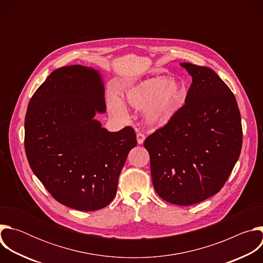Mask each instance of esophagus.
I'll return each instance as SVG.
<instances>
[{
  "label": "esophagus",
  "instance_id": "esophagus-1",
  "mask_svg": "<svg viewBox=\"0 0 263 263\" xmlns=\"http://www.w3.org/2000/svg\"><path fill=\"white\" fill-rule=\"evenodd\" d=\"M136 137H137V143H138V144H142L143 141H144V138H145L144 134L138 132V133L136 134Z\"/></svg>",
  "mask_w": 263,
  "mask_h": 263
}]
</instances>
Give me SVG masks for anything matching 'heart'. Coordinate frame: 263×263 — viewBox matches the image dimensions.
Returning a JSON list of instances; mask_svg holds the SVG:
<instances>
[{"instance_id":"1","label":"heart","mask_w":263,"mask_h":263,"mask_svg":"<svg viewBox=\"0 0 263 263\" xmlns=\"http://www.w3.org/2000/svg\"><path fill=\"white\" fill-rule=\"evenodd\" d=\"M187 97L185 84L176 78L157 76L147 78L130 86L122 102L134 109H144L143 117L149 127L165 125L182 107ZM109 109L115 116L125 117L126 110L117 99L109 101Z\"/></svg>"}]
</instances>
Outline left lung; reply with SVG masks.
I'll use <instances>...</instances> for the list:
<instances>
[{"label":"left lung","instance_id":"left-lung-1","mask_svg":"<svg viewBox=\"0 0 263 263\" xmlns=\"http://www.w3.org/2000/svg\"><path fill=\"white\" fill-rule=\"evenodd\" d=\"M193 83L168 123L146 137L154 189L164 201L189 206L217 194L242 144L236 99L209 67L183 62Z\"/></svg>","mask_w":263,"mask_h":263}]
</instances>
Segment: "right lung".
<instances>
[{"label": "right lung", "mask_w": 263, "mask_h": 263, "mask_svg": "<svg viewBox=\"0 0 263 263\" xmlns=\"http://www.w3.org/2000/svg\"><path fill=\"white\" fill-rule=\"evenodd\" d=\"M99 70L62 66L31 98L25 119V149L34 175L69 208L95 211L114 200L136 134L109 132L96 120L106 111Z\"/></svg>", "instance_id": "add662e5"}]
</instances>
